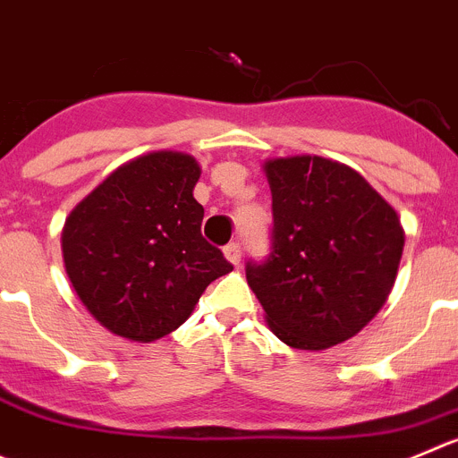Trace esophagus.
I'll list each match as a JSON object with an SVG mask.
<instances>
[{"label": "esophagus", "instance_id": "esophagus-1", "mask_svg": "<svg viewBox=\"0 0 458 458\" xmlns=\"http://www.w3.org/2000/svg\"><path fill=\"white\" fill-rule=\"evenodd\" d=\"M241 256H242V250L238 242H229V245L225 247V259L229 260L232 265H238L241 263Z\"/></svg>", "mask_w": 458, "mask_h": 458}]
</instances>
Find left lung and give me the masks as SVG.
I'll list each match as a JSON object with an SVG mask.
<instances>
[{
    "instance_id": "1",
    "label": "left lung",
    "mask_w": 458,
    "mask_h": 458,
    "mask_svg": "<svg viewBox=\"0 0 458 458\" xmlns=\"http://www.w3.org/2000/svg\"><path fill=\"white\" fill-rule=\"evenodd\" d=\"M274 242L247 283L269 330L299 351L357 335L394 290L404 229L395 208L355 168L317 155L265 159Z\"/></svg>"
}]
</instances>
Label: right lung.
I'll return each mask as SVG.
<instances>
[{
	"label": "right lung",
	"instance_id": "obj_1",
	"mask_svg": "<svg viewBox=\"0 0 458 458\" xmlns=\"http://www.w3.org/2000/svg\"><path fill=\"white\" fill-rule=\"evenodd\" d=\"M198 159L155 150L121 164L63 226L72 287L112 335L150 344L180 328L202 292L232 272L202 238L204 208L193 198Z\"/></svg>",
	"mask_w": 458,
	"mask_h": 458
}]
</instances>
